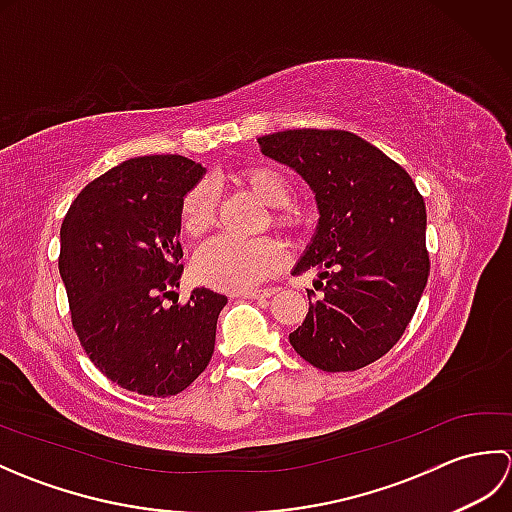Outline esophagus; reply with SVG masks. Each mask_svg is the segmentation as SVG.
Wrapping results in <instances>:
<instances>
[{
    "label": "esophagus",
    "instance_id": "34e87169",
    "mask_svg": "<svg viewBox=\"0 0 512 512\" xmlns=\"http://www.w3.org/2000/svg\"><path fill=\"white\" fill-rule=\"evenodd\" d=\"M275 290L273 288H264V290H248V292H237L235 297L239 299H268L273 297Z\"/></svg>",
    "mask_w": 512,
    "mask_h": 512
}]
</instances>
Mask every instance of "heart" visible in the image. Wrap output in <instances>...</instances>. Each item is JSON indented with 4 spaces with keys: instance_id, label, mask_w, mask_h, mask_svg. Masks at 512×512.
Returning a JSON list of instances; mask_svg holds the SVG:
<instances>
[{
    "instance_id": "heart-1",
    "label": "heart",
    "mask_w": 512,
    "mask_h": 512,
    "mask_svg": "<svg viewBox=\"0 0 512 512\" xmlns=\"http://www.w3.org/2000/svg\"><path fill=\"white\" fill-rule=\"evenodd\" d=\"M239 187L253 193L259 202L270 206V224L284 233H295L301 226L299 213L292 209L290 180L275 167H246L235 176ZM217 195L211 182H198L184 193L180 202V226L189 237H200L213 226ZM281 248L273 239L237 242V239L217 237L202 246L193 259V273L202 284L244 292L273 277L281 266Z\"/></svg>"
}]
</instances>
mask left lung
I'll return each instance as SVG.
<instances>
[{
    "label": "left lung",
    "mask_w": 512,
    "mask_h": 512,
    "mask_svg": "<svg viewBox=\"0 0 512 512\" xmlns=\"http://www.w3.org/2000/svg\"><path fill=\"white\" fill-rule=\"evenodd\" d=\"M257 143L310 184L319 209L317 233L292 275L317 270L321 297L290 345L323 372L378 361L405 332L429 277L427 209L416 184L343 129H288Z\"/></svg>",
    "instance_id": "obj_1"
}]
</instances>
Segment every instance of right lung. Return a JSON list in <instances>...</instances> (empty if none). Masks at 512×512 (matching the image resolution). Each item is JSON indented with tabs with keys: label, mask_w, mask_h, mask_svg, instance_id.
<instances>
[{
	"label": "right lung",
	"mask_w": 512,
	"mask_h": 512,
	"mask_svg": "<svg viewBox=\"0 0 512 512\" xmlns=\"http://www.w3.org/2000/svg\"><path fill=\"white\" fill-rule=\"evenodd\" d=\"M204 176L184 156H140L92 180L61 224L59 273L72 328L101 372L143 396L187 389L209 365L226 297L180 286V202Z\"/></svg>",
	"instance_id": "obj_1"
}]
</instances>
